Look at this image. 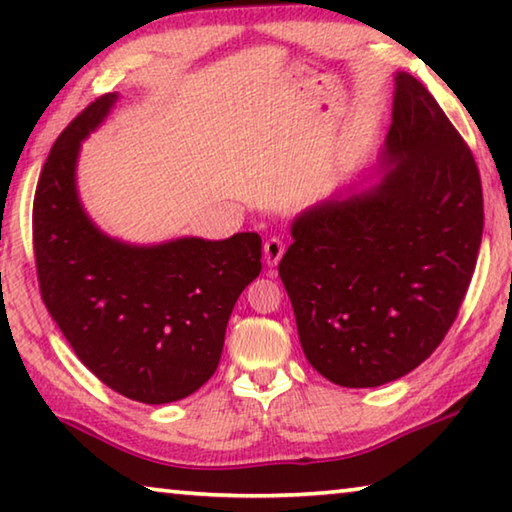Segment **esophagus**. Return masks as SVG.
I'll use <instances>...</instances> for the list:
<instances>
[{
	"instance_id": "esophagus-1",
	"label": "esophagus",
	"mask_w": 512,
	"mask_h": 512,
	"mask_svg": "<svg viewBox=\"0 0 512 512\" xmlns=\"http://www.w3.org/2000/svg\"><path fill=\"white\" fill-rule=\"evenodd\" d=\"M282 255H284V244L277 237H271L264 244V259H266V264L268 266H275L277 262H280L282 259Z\"/></svg>"
}]
</instances>
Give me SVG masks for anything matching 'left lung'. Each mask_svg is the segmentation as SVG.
Wrapping results in <instances>:
<instances>
[{
  "label": "left lung",
  "instance_id": "1",
  "mask_svg": "<svg viewBox=\"0 0 512 512\" xmlns=\"http://www.w3.org/2000/svg\"><path fill=\"white\" fill-rule=\"evenodd\" d=\"M481 235L470 149L429 90L397 72L377 164L293 219L277 266L307 361L345 388L409 375L452 327Z\"/></svg>",
  "mask_w": 512,
  "mask_h": 512
}]
</instances>
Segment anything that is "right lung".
<instances>
[{"label": "right lung", "mask_w": 512, "mask_h": 512, "mask_svg": "<svg viewBox=\"0 0 512 512\" xmlns=\"http://www.w3.org/2000/svg\"><path fill=\"white\" fill-rule=\"evenodd\" d=\"M117 101L103 94L51 146L33 201L38 280L85 368L128 400L169 404L214 375L235 302L262 271V239L131 244L106 235L81 203L76 167Z\"/></svg>", "instance_id": "add662e5"}]
</instances>
